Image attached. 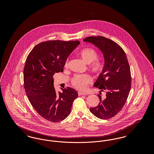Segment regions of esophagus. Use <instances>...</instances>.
Masks as SVG:
<instances>
[{"label": "esophagus", "mask_w": 154, "mask_h": 154, "mask_svg": "<svg viewBox=\"0 0 154 154\" xmlns=\"http://www.w3.org/2000/svg\"><path fill=\"white\" fill-rule=\"evenodd\" d=\"M78 94H79V96L86 95H87V94H85V93L80 92H78Z\"/></svg>", "instance_id": "obj_1"}]
</instances>
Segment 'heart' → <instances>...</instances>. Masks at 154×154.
<instances>
[{"label": "heart", "instance_id": "heart-1", "mask_svg": "<svg viewBox=\"0 0 154 154\" xmlns=\"http://www.w3.org/2000/svg\"><path fill=\"white\" fill-rule=\"evenodd\" d=\"M79 55L86 63L88 64L89 69L94 74H99L102 72L104 63L102 60L98 59L99 54L92 48H85L79 52ZM69 66V60L67 59L64 67L67 69ZM71 84L74 88L80 91L86 90L88 85L92 82L91 77L87 74H75L71 79Z\"/></svg>", "mask_w": 154, "mask_h": 154}]
</instances>
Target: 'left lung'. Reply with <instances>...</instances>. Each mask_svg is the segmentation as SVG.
Returning a JSON list of instances; mask_svg holds the SVG:
<instances>
[{"mask_svg": "<svg viewBox=\"0 0 154 154\" xmlns=\"http://www.w3.org/2000/svg\"><path fill=\"white\" fill-rule=\"evenodd\" d=\"M84 41L98 47L104 58L103 70L94 87L105 92L106 97L102 99L98 94L100 102L90 111L100 119H110L122 110L130 92L132 79L128 60L122 47L109 38L100 36H89Z\"/></svg>", "mask_w": 154, "mask_h": 154, "instance_id": "obj_1", "label": "left lung"}]
</instances>
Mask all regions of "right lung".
<instances>
[{"label": "right lung", "mask_w": 154, "mask_h": 154, "mask_svg": "<svg viewBox=\"0 0 154 154\" xmlns=\"http://www.w3.org/2000/svg\"><path fill=\"white\" fill-rule=\"evenodd\" d=\"M80 42L49 40L36 45L27 57L23 69L24 88L30 104L44 119L58 122L70 113L78 93L67 87L56 93L53 75L63 71L66 59Z\"/></svg>", "instance_id": "right-lung-1"}]
</instances>
